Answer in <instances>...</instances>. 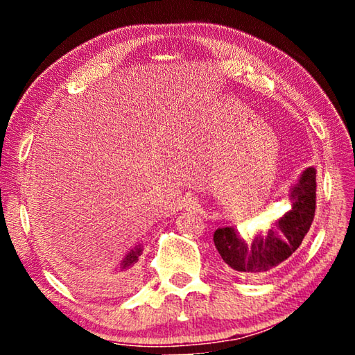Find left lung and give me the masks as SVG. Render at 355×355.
I'll return each instance as SVG.
<instances>
[{"label": "left lung", "instance_id": "obj_1", "mask_svg": "<svg viewBox=\"0 0 355 355\" xmlns=\"http://www.w3.org/2000/svg\"><path fill=\"white\" fill-rule=\"evenodd\" d=\"M291 209L266 233L245 241L235 227H219L214 245L227 264V271L244 279H260L272 272L302 244L310 230L316 208V171L307 167L291 188Z\"/></svg>", "mask_w": 355, "mask_h": 355}]
</instances>
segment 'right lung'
I'll list each match as a JSON object with an SVG mask.
<instances>
[{"label": "right lung", "instance_id": "obj_1", "mask_svg": "<svg viewBox=\"0 0 355 355\" xmlns=\"http://www.w3.org/2000/svg\"><path fill=\"white\" fill-rule=\"evenodd\" d=\"M142 254L141 244L136 245L130 254L123 258L120 263V268L116 272L110 275H103V277H87L84 279V286L94 293H103V294H112L119 293L127 288L131 280H133V271L135 264L137 263V258Z\"/></svg>", "mask_w": 355, "mask_h": 355}]
</instances>
